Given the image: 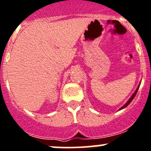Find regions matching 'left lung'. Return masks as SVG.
I'll list each match as a JSON object with an SVG mask.
<instances>
[{
	"label": "left lung",
	"instance_id": "obj_1",
	"mask_svg": "<svg viewBox=\"0 0 151 151\" xmlns=\"http://www.w3.org/2000/svg\"><path fill=\"white\" fill-rule=\"evenodd\" d=\"M139 86H138V88H137L136 91H135V92H134V93H133V95H132V97H131V98H130V99H129V101H127V102H126V104H125L124 105H123V106H122V107H121V109H119V110H121V109H123V108L126 107V106H128V105H129V104H130V103H131V101H132V100H133V99H134V97H135V96H136L138 90H139Z\"/></svg>",
	"mask_w": 151,
	"mask_h": 151
}]
</instances>
